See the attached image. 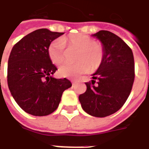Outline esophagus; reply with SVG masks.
<instances>
[{"mask_svg": "<svg viewBox=\"0 0 149 149\" xmlns=\"http://www.w3.org/2000/svg\"><path fill=\"white\" fill-rule=\"evenodd\" d=\"M71 81L72 84H75L77 83V82H79V80H77V79H72Z\"/></svg>", "mask_w": 149, "mask_h": 149, "instance_id": "1", "label": "esophagus"}]
</instances>
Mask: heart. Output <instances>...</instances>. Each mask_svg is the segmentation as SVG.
Wrapping results in <instances>:
<instances>
[{"label":"heart","instance_id":"b5f03b06","mask_svg":"<svg viewBox=\"0 0 149 149\" xmlns=\"http://www.w3.org/2000/svg\"><path fill=\"white\" fill-rule=\"evenodd\" d=\"M65 47L76 49L72 65L61 66L58 73L61 77L73 78L90 71H95L104 60V48L89 35L82 33L70 34L53 41L47 49L49 61L54 65H61L65 60Z\"/></svg>","mask_w":149,"mask_h":149}]
</instances>
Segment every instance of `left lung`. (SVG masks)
Wrapping results in <instances>:
<instances>
[{
  "instance_id": "obj_1",
  "label": "left lung",
  "mask_w": 149,
  "mask_h": 149,
  "mask_svg": "<svg viewBox=\"0 0 149 149\" xmlns=\"http://www.w3.org/2000/svg\"><path fill=\"white\" fill-rule=\"evenodd\" d=\"M92 36L99 38L104 48V60L85 83L87 90L80 95L82 108L91 116L103 118L114 114L124 105L135 77L132 49L122 38L108 31Z\"/></svg>"
}]
</instances>
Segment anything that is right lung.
Instances as JSON below:
<instances>
[{"label":"right lung","mask_w":149,"mask_h":149,"mask_svg":"<svg viewBox=\"0 0 149 149\" xmlns=\"http://www.w3.org/2000/svg\"><path fill=\"white\" fill-rule=\"evenodd\" d=\"M42 28L16 42L8 62V85L20 108L35 116H46L58 108L63 91L72 86L68 79L52 77L57 68L49 61L47 49L63 35Z\"/></svg>","instance_id":"right-lung-1"}]
</instances>
